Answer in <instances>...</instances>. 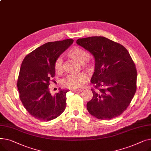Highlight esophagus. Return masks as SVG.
I'll return each instance as SVG.
<instances>
[{
	"instance_id": "1",
	"label": "esophagus",
	"mask_w": 151,
	"mask_h": 151,
	"mask_svg": "<svg viewBox=\"0 0 151 151\" xmlns=\"http://www.w3.org/2000/svg\"><path fill=\"white\" fill-rule=\"evenodd\" d=\"M73 91L75 93H80V92H81L83 91L82 90H73Z\"/></svg>"
}]
</instances>
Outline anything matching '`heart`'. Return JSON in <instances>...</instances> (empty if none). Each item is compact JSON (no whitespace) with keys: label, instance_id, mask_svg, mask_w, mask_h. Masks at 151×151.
I'll return each mask as SVG.
<instances>
[{"label":"heart","instance_id":"1","mask_svg":"<svg viewBox=\"0 0 151 151\" xmlns=\"http://www.w3.org/2000/svg\"><path fill=\"white\" fill-rule=\"evenodd\" d=\"M68 56L81 63V66L88 70H91L93 68L92 63L86 59L88 57V53L81 47L74 46L71 48L68 53ZM54 69L57 73H60L63 70V61L60 58H58L55 61ZM88 78L83 73L70 75L67 76L62 81V85L66 88L71 89H78L81 88L87 82Z\"/></svg>","mask_w":151,"mask_h":151}]
</instances>
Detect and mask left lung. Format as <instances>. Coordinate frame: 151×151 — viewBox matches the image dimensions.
Wrapping results in <instances>:
<instances>
[{
	"label": "left lung",
	"instance_id": "8db88e82",
	"mask_svg": "<svg viewBox=\"0 0 151 151\" xmlns=\"http://www.w3.org/2000/svg\"><path fill=\"white\" fill-rule=\"evenodd\" d=\"M76 43L91 52L95 70L91 81L92 99L87 103L89 113L109 120L122 114L137 91V71L129 51L122 45L104 37L79 38Z\"/></svg>",
	"mask_w": 151,
	"mask_h": 151
}]
</instances>
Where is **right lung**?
<instances>
[{"label": "right lung", "instance_id": "obj_1", "mask_svg": "<svg viewBox=\"0 0 151 151\" xmlns=\"http://www.w3.org/2000/svg\"><path fill=\"white\" fill-rule=\"evenodd\" d=\"M73 43L72 39L46 43L27 54L22 62L17 81L19 98L36 119L51 121L64 111L69 91L60 89L52 96L49 85L55 75V60Z\"/></svg>", "mask_w": 151, "mask_h": 151}]
</instances>
